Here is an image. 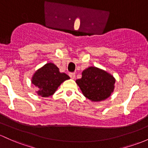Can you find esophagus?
I'll list each match as a JSON object with an SVG mask.
<instances>
[{
    "label": "esophagus",
    "instance_id": "obj_1",
    "mask_svg": "<svg viewBox=\"0 0 148 148\" xmlns=\"http://www.w3.org/2000/svg\"><path fill=\"white\" fill-rule=\"evenodd\" d=\"M69 76L71 77L72 79H74L75 77V74L74 73H69Z\"/></svg>",
    "mask_w": 148,
    "mask_h": 148
}]
</instances>
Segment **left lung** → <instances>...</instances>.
<instances>
[{
  "instance_id": "1",
  "label": "left lung",
  "mask_w": 148,
  "mask_h": 148,
  "mask_svg": "<svg viewBox=\"0 0 148 148\" xmlns=\"http://www.w3.org/2000/svg\"><path fill=\"white\" fill-rule=\"evenodd\" d=\"M84 96L94 101L109 97L114 89L115 79L103 70L90 67L82 73V78L76 80Z\"/></svg>"
}]
</instances>
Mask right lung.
Here are the masks:
<instances>
[{
  "instance_id": "obj_1",
  "label": "right lung",
  "mask_w": 148,
  "mask_h": 148,
  "mask_svg": "<svg viewBox=\"0 0 148 148\" xmlns=\"http://www.w3.org/2000/svg\"><path fill=\"white\" fill-rule=\"evenodd\" d=\"M68 79L70 77L67 74L60 73L56 66L49 63L36 71L32 83L39 88L37 94L39 96L47 97L54 94L62 82Z\"/></svg>"
}]
</instances>
